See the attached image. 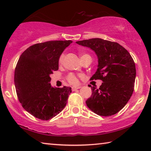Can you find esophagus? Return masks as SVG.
<instances>
[{"mask_svg": "<svg viewBox=\"0 0 151 151\" xmlns=\"http://www.w3.org/2000/svg\"><path fill=\"white\" fill-rule=\"evenodd\" d=\"M80 88H81V86H73L72 87V91H75L76 90H77V89H79Z\"/></svg>", "mask_w": 151, "mask_h": 151, "instance_id": "obj_1", "label": "esophagus"}]
</instances>
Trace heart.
Returning <instances> with one entry per match:
<instances>
[{"label":"heart","mask_w":151,"mask_h":151,"mask_svg":"<svg viewBox=\"0 0 151 151\" xmlns=\"http://www.w3.org/2000/svg\"><path fill=\"white\" fill-rule=\"evenodd\" d=\"M84 55H83L82 56H84ZM81 56V57H82ZM64 57H65V55H64L63 54L60 56V58H59V63H62L63 61V59H64ZM68 81L70 82V83L71 84H73V85H75V84H77L78 83V79L76 77V76L74 75H70L69 76H68Z\"/></svg>","instance_id":"1"}]
</instances>
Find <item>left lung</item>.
Segmentation results:
<instances>
[{"instance_id":"8db88e82","label":"left lung","mask_w":151,"mask_h":151,"mask_svg":"<svg viewBox=\"0 0 151 151\" xmlns=\"http://www.w3.org/2000/svg\"><path fill=\"white\" fill-rule=\"evenodd\" d=\"M76 42L95 52L98 65L91 79L103 82L99 89L89 86L93 93L86 100V105L98 115L117 113L126 105L134 91L136 67L131 55L119 43L99 38Z\"/></svg>"}]
</instances>
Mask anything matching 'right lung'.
<instances>
[{"label": "right lung", "instance_id": "right-lung-1", "mask_svg": "<svg viewBox=\"0 0 151 151\" xmlns=\"http://www.w3.org/2000/svg\"><path fill=\"white\" fill-rule=\"evenodd\" d=\"M73 41L51 40L30 46L20 55L14 71V85L20 103L36 118L49 120L63 111L72 92L69 86H51L50 75Z\"/></svg>", "mask_w": 151, "mask_h": 151}]
</instances>
